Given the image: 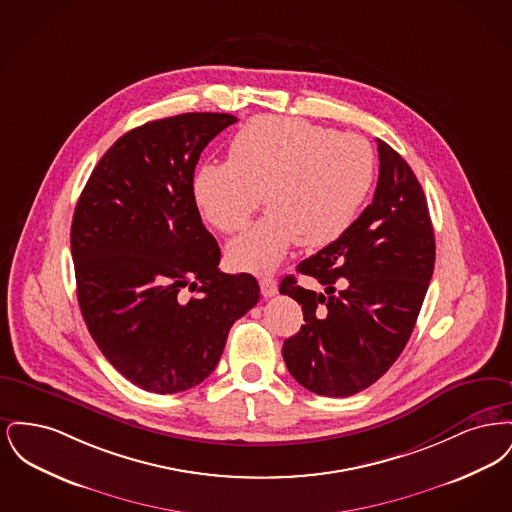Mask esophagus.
Listing matches in <instances>:
<instances>
[{
	"label": "esophagus",
	"mask_w": 512,
	"mask_h": 512,
	"mask_svg": "<svg viewBox=\"0 0 512 512\" xmlns=\"http://www.w3.org/2000/svg\"><path fill=\"white\" fill-rule=\"evenodd\" d=\"M259 286H261L263 297H274L278 293V284H276V280L272 276H261Z\"/></svg>",
	"instance_id": "esophagus-1"
}]
</instances>
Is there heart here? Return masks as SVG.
Returning <instances> with one entry per match:
<instances>
[{
  "instance_id": "1",
  "label": "heart",
  "mask_w": 512,
  "mask_h": 512,
  "mask_svg": "<svg viewBox=\"0 0 512 512\" xmlns=\"http://www.w3.org/2000/svg\"><path fill=\"white\" fill-rule=\"evenodd\" d=\"M376 176L363 136L313 122L261 115L232 136L228 161L194 174L195 205L224 234L242 230L263 197L268 211L228 245L236 268L267 272L295 242L322 247L353 224Z\"/></svg>"
}]
</instances>
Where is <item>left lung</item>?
I'll list each match as a JSON object with an SVG mask.
<instances>
[{
    "mask_svg": "<svg viewBox=\"0 0 512 512\" xmlns=\"http://www.w3.org/2000/svg\"><path fill=\"white\" fill-rule=\"evenodd\" d=\"M372 203L340 238L301 261L297 272L324 292L286 276L305 324L284 341L293 378L326 397H349L372 386L397 361L413 334L436 263L426 195L407 161L382 140Z\"/></svg>",
    "mask_w": 512,
    "mask_h": 512,
    "instance_id": "left-lung-1",
    "label": "left lung"
}]
</instances>
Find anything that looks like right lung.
Wrapping results in <instances>:
<instances>
[{"label":"right lung","instance_id":"add662e5","mask_svg":"<svg viewBox=\"0 0 512 512\" xmlns=\"http://www.w3.org/2000/svg\"><path fill=\"white\" fill-rule=\"evenodd\" d=\"M228 113L146 122L99 159L71 226L76 295L105 359L153 393L201 384L228 332L259 301L251 274L220 272V247L195 205L201 151Z\"/></svg>","mask_w":512,"mask_h":512}]
</instances>
